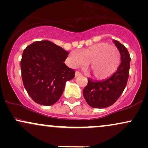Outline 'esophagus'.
Segmentation results:
<instances>
[{
  "mask_svg": "<svg viewBox=\"0 0 148 148\" xmlns=\"http://www.w3.org/2000/svg\"><path fill=\"white\" fill-rule=\"evenodd\" d=\"M81 75V74L80 72H75V77H78V76H79Z\"/></svg>",
  "mask_w": 148,
  "mask_h": 148,
  "instance_id": "obj_1",
  "label": "esophagus"
}]
</instances>
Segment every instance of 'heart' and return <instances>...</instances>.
<instances>
[{
    "label": "heart",
    "mask_w": 148,
    "mask_h": 148,
    "mask_svg": "<svg viewBox=\"0 0 148 148\" xmlns=\"http://www.w3.org/2000/svg\"><path fill=\"white\" fill-rule=\"evenodd\" d=\"M121 55L114 46L107 42H99L80 53L73 50L67 56V62L73 68L84 67L88 62L87 72L96 79L108 77L117 70Z\"/></svg>",
    "instance_id": "obj_1"
}]
</instances>
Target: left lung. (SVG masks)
Listing matches in <instances>:
<instances>
[{"label":"left lung","instance_id":"obj_1","mask_svg":"<svg viewBox=\"0 0 148 148\" xmlns=\"http://www.w3.org/2000/svg\"><path fill=\"white\" fill-rule=\"evenodd\" d=\"M121 55V62L118 69L108 79L93 81L88 79V85L83 94L86 102L92 108H106L113 104L125 90L129 77L130 56L125 46L117 40H113Z\"/></svg>","mask_w":148,"mask_h":148}]
</instances>
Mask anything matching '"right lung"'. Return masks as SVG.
Listing matches in <instances>:
<instances>
[{
	"mask_svg": "<svg viewBox=\"0 0 148 148\" xmlns=\"http://www.w3.org/2000/svg\"><path fill=\"white\" fill-rule=\"evenodd\" d=\"M69 53L53 42H33L22 54L21 71L25 89L34 101L51 106L58 101L75 71L64 63Z\"/></svg>",
	"mask_w": 148,
	"mask_h": 148,
	"instance_id": "1",
	"label": "right lung"
}]
</instances>
